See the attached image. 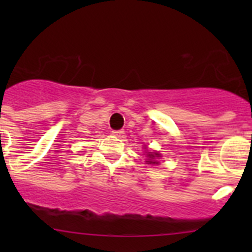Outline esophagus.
Segmentation results:
<instances>
[{"instance_id": "esophagus-1", "label": "esophagus", "mask_w": 252, "mask_h": 252, "mask_svg": "<svg viewBox=\"0 0 252 252\" xmlns=\"http://www.w3.org/2000/svg\"><path fill=\"white\" fill-rule=\"evenodd\" d=\"M123 133H124L123 130H113V131H112V134H113V135H116V136H121Z\"/></svg>"}]
</instances>
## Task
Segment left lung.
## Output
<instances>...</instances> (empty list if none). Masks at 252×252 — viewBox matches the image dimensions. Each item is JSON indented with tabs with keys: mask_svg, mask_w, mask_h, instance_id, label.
Wrapping results in <instances>:
<instances>
[{
	"mask_svg": "<svg viewBox=\"0 0 252 252\" xmlns=\"http://www.w3.org/2000/svg\"><path fill=\"white\" fill-rule=\"evenodd\" d=\"M147 157H150V159L147 162H150V163H157L154 159L156 158V157H159V155L156 154V152H149V154H147Z\"/></svg>",
	"mask_w": 252,
	"mask_h": 252,
	"instance_id": "8db88e82",
	"label": "left lung"
}]
</instances>
